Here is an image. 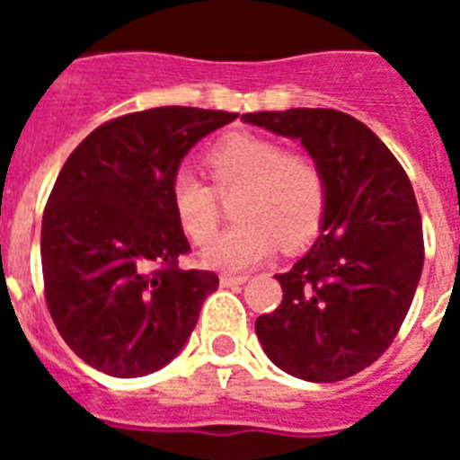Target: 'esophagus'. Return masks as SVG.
<instances>
[{"label": "esophagus", "mask_w": 460, "mask_h": 460, "mask_svg": "<svg viewBox=\"0 0 460 460\" xmlns=\"http://www.w3.org/2000/svg\"><path fill=\"white\" fill-rule=\"evenodd\" d=\"M249 280V276H233V274H221V286L233 288V286H243Z\"/></svg>", "instance_id": "34e87169"}]
</instances>
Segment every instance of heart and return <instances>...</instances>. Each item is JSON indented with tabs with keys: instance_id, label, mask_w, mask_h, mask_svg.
<instances>
[{
	"instance_id": "b5f03b06",
	"label": "heart",
	"mask_w": 460,
	"mask_h": 460,
	"mask_svg": "<svg viewBox=\"0 0 460 460\" xmlns=\"http://www.w3.org/2000/svg\"><path fill=\"white\" fill-rule=\"evenodd\" d=\"M209 172L221 190L242 186L234 223L202 251L207 267L239 271L267 255L296 249L315 234L324 211V174L313 158L288 154L283 145L253 133H233L207 154ZM172 209L195 243H207L218 226L217 190L193 170L174 174Z\"/></svg>"
}]
</instances>
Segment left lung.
<instances>
[{"instance_id": "left-lung-1", "label": "left lung", "mask_w": 460, "mask_h": 460, "mask_svg": "<svg viewBox=\"0 0 460 460\" xmlns=\"http://www.w3.org/2000/svg\"><path fill=\"white\" fill-rule=\"evenodd\" d=\"M246 124L302 142L324 174L320 237L288 274L283 302L255 320L265 355L308 382H339L392 345L424 267L420 207L387 145L327 108L249 112Z\"/></svg>"}]
</instances>
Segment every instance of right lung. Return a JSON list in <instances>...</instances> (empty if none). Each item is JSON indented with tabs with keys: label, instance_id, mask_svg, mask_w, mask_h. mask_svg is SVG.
Here are the masks:
<instances>
[{
	"label": "right lung",
	"instance_id": "right-lung-1",
	"mask_svg": "<svg viewBox=\"0 0 460 460\" xmlns=\"http://www.w3.org/2000/svg\"><path fill=\"white\" fill-rule=\"evenodd\" d=\"M237 117L142 110L99 126L66 158L43 211L40 265L57 332L96 371L164 368L218 288L214 271L177 265L189 239L170 186L190 147Z\"/></svg>",
	"mask_w": 460,
	"mask_h": 460
}]
</instances>
